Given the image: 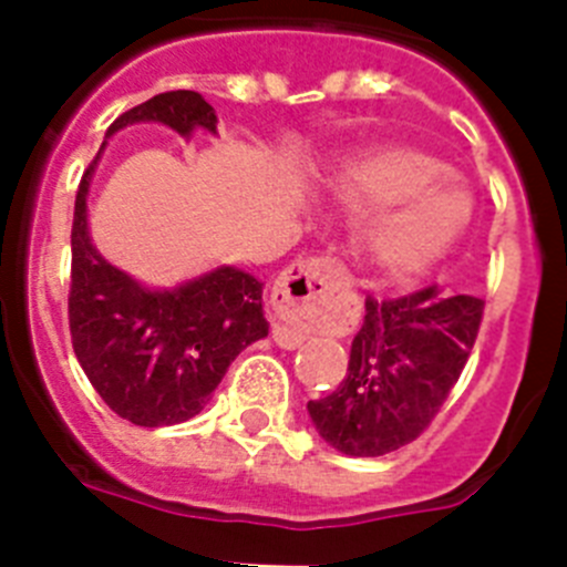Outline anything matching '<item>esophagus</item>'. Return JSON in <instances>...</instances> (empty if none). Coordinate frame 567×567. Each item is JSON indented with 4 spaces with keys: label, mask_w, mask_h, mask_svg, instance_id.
<instances>
[{
    "label": "esophagus",
    "mask_w": 567,
    "mask_h": 567,
    "mask_svg": "<svg viewBox=\"0 0 567 567\" xmlns=\"http://www.w3.org/2000/svg\"><path fill=\"white\" fill-rule=\"evenodd\" d=\"M349 287L343 264L334 258H307L280 272L272 289V340L280 349H298L309 334L338 323L332 298Z\"/></svg>",
    "instance_id": "esophagus-1"
}]
</instances>
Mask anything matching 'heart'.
<instances>
[{
    "instance_id": "b5f03b06",
    "label": "heart",
    "mask_w": 567,
    "mask_h": 567,
    "mask_svg": "<svg viewBox=\"0 0 567 567\" xmlns=\"http://www.w3.org/2000/svg\"><path fill=\"white\" fill-rule=\"evenodd\" d=\"M437 155L405 144L369 150L334 175L332 189L354 209H377L358 238L360 258L389 280L432 269L471 218V204ZM454 192L460 205L444 195Z\"/></svg>"
}]
</instances>
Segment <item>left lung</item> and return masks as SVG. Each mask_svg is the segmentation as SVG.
Returning a JSON list of instances; mask_svg holds the SVG:
<instances>
[{"mask_svg": "<svg viewBox=\"0 0 567 567\" xmlns=\"http://www.w3.org/2000/svg\"><path fill=\"white\" fill-rule=\"evenodd\" d=\"M483 300L425 287L365 298L349 369L329 398L309 400L320 437L349 457L398 452L429 429L460 380L483 323Z\"/></svg>", "mask_w": 567, "mask_h": 567, "instance_id": "1", "label": "left lung"}]
</instances>
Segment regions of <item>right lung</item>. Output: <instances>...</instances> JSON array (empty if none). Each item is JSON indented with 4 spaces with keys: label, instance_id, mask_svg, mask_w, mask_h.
Returning <instances> with one entry per match:
<instances>
[{
    "label": "right lung",
    "instance_id": "add662e5",
    "mask_svg": "<svg viewBox=\"0 0 567 567\" xmlns=\"http://www.w3.org/2000/svg\"><path fill=\"white\" fill-rule=\"evenodd\" d=\"M138 122H162L189 138L195 127L215 133L218 118L202 93L169 90L118 115L107 135ZM99 155L79 184L70 233L73 352L118 417L144 429L184 423L207 405L229 363L267 338L264 284L235 267H218L175 289H147L107 264L87 233V193Z\"/></svg>",
    "mask_w": 567,
    "mask_h": 567
}]
</instances>
